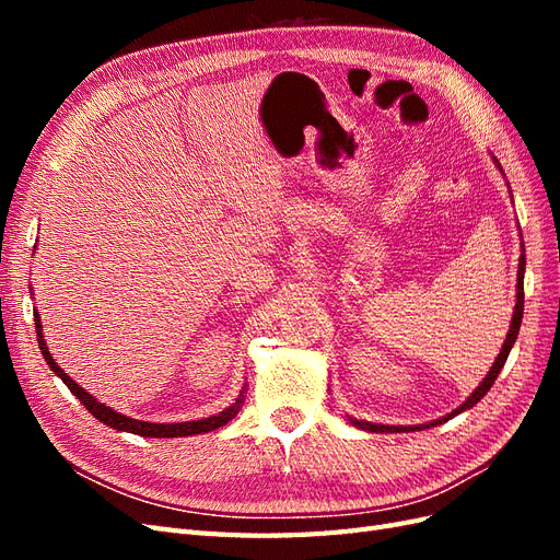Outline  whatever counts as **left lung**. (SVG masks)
I'll list each match as a JSON object with an SVG mask.
<instances>
[{
	"mask_svg": "<svg viewBox=\"0 0 560 560\" xmlns=\"http://www.w3.org/2000/svg\"><path fill=\"white\" fill-rule=\"evenodd\" d=\"M493 163L498 165V171L504 175L502 165H500V161H498L495 156H493ZM506 186H510V182H506ZM510 194H512V189H510ZM512 198H514V196H512ZM512 202H514V200H512ZM523 273H525V249H523V238H521V257H518V273H516V306H514V315H512V322H510V331H506V338H504V343H502V348H500V354L495 358L493 366H490L486 378H483L477 387H474V393H471L460 406H457V409H453L451 413H446V416H442V418H436V420L422 422V425H383V422H369V420H358V418H352V416H346L350 425L360 428V430H366V432H416V430H425V428L442 425V422H446V420H451V418H455V416H460V413L469 411L471 406H477V404L488 395V389L493 387L498 374L502 371L506 358H510V352H512V348H514V343H516V336H518V329H521V319H523Z\"/></svg>",
	"mask_w": 560,
	"mask_h": 560,
	"instance_id": "1",
	"label": "left lung"
}]
</instances>
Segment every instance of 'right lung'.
<instances>
[{
	"mask_svg": "<svg viewBox=\"0 0 560 560\" xmlns=\"http://www.w3.org/2000/svg\"><path fill=\"white\" fill-rule=\"evenodd\" d=\"M35 299V296H32ZM35 329H37V341H39V350L44 354L46 364L50 366V371L70 387V393L86 406V409L100 420L105 422L107 428H114L118 432H130V434H140V436H156V439H173V436H191V434H206V432H212L217 428H224L226 422H231L235 416H238V411L243 409L245 404V385L241 389V395L235 397V401L231 406H226L224 411H219L214 416H208V418H198V420H184V422H149V420H138V418H130V416H124L114 411L112 406L97 401L91 393H86L77 381H72L70 376L65 374V371L58 366V362L54 360V354L48 352V346H46V338H44V327H42V317L39 313L35 311Z\"/></svg>",
	"mask_w": 560,
	"mask_h": 560,
	"instance_id": "right-lung-1",
	"label": "right lung"
}]
</instances>
